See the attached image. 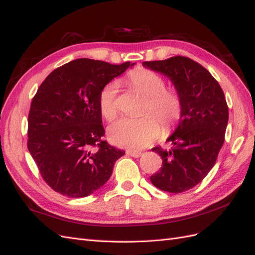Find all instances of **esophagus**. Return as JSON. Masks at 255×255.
Here are the masks:
<instances>
[{"mask_svg":"<svg viewBox=\"0 0 255 255\" xmlns=\"http://www.w3.org/2000/svg\"><path fill=\"white\" fill-rule=\"evenodd\" d=\"M127 153H128L129 155H131V157H133V158H138V157H141V155H142V152H139V151H132V150H128Z\"/></svg>","mask_w":255,"mask_h":255,"instance_id":"obj_1","label":"esophagus"}]
</instances>
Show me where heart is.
<instances>
[{
	"label": "heart",
	"instance_id": "obj_1",
	"mask_svg": "<svg viewBox=\"0 0 255 255\" xmlns=\"http://www.w3.org/2000/svg\"><path fill=\"white\" fill-rule=\"evenodd\" d=\"M125 83L145 96L142 113L137 119H121L110 126L108 132L111 141L122 147L137 150L145 148L157 139L162 127L169 131L179 122L183 111L180 93L174 88H165V80L158 73L138 68L129 72ZM118 85L116 81L107 84L100 93L98 106L107 121L118 117Z\"/></svg>",
	"mask_w": 255,
	"mask_h": 255
}]
</instances>
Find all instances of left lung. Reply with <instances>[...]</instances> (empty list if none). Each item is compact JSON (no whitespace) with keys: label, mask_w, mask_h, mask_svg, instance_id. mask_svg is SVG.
Wrapping results in <instances>:
<instances>
[{"label":"left lung","mask_w":255,"mask_h":255,"mask_svg":"<svg viewBox=\"0 0 255 255\" xmlns=\"http://www.w3.org/2000/svg\"><path fill=\"white\" fill-rule=\"evenodd\" d=\"M143 65L167 76L182 98L179 125L167 138L171 148H152L163 163L150 180L164 192L183 193L200 183L217 160L229 120L226 97L211 73L187 57L145 61Z\"/></svg>","instance_id":"left-lung-1"}]
</instances>
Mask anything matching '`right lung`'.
I'll use <instances>...</instances> for the list:
<instances>
[{"mask_svg":"<svg viewBox=\"0 0 255 255\" xmlns=\"http://www.w3.org/2000/svg\"><path fill=\"white\" fill-rule=\"evenodd\" d=\"M133 64L80 58L57 68L40 85L28 114L27 148L55 192L72 198L91 195L125 154L103 139L98 97Z\"/></svg>","mask_w":255,"mask_h":255,"instance_id":"obj_1","label":"right lung"}]
</instances>
